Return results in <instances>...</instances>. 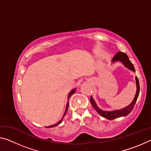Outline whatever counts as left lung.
I'll use <instances>...</instances> for the list:
<instances>
[{
    "instance_id": "left-lung-1",
    "label": "left lung",
    "mask_w": 151,
    "mask_h": 151,
    "mask_svg": "<svg viewBox=\"0 0 151 151\" xmlns=\"http://www.w3.org/2000/svg\"><path fill=\"white\" fill-rule=\"evenodd\" d=\"M116 61H120L121 62L124 66L126 68H128L129 70H131L132 71H135L134 67L133 65H132V63L129 60V58L128 57L126 53H124L122 52H118L116 54L114 55V57H113L112 60V63L116 62ZM135 80H136V85H137V92H136V94H135L134 98L132 101V103L129 104V106H127L125 107V108H123L122 109L120 110H116V111H103L99 108L97 106L96 104L95 103V101L93 100V97H91L90 101L91 104L93 105L94 107V109L96 110V112L100 114L101 116L104 117L109 120H113L116 118H119V117L121 116H125L129 114L130 112L132 111V110L133 109L135 103H136L137 100L138 99V96H139V91H140V85H139V79H138L137 76L135 77Z\"/></svg>"
}]
</instances>
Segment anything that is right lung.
Listing matches in <instances>:
<instances>
[{"mask_svg":"<svg viewBox=\"0 0 151 151\" xmlns=\"http://www.w3.org/2000/svg\"><path fill=\"white\" fill-rule=\"evenodd\" d=\"M75 91H76V88H75V89H73V90L70 92L69 94H68V99H69L70 96L71 95H72V94H73V93H75ZM68 109V102H67V103H66V109H65V114H64V115H63V118L61 119L60 121H58V122H57V123H56V124H53V125H51V126H49V127H47V128H51V127H54L57 126V125H58V124H60L61 122H62V121H63V118H64V116H65V114H66V111H67Z\"/></svg>","mask_w":151,"mask_h":151,"instance_id":"right-lung-1","label":"right lung"}]
</instances>
